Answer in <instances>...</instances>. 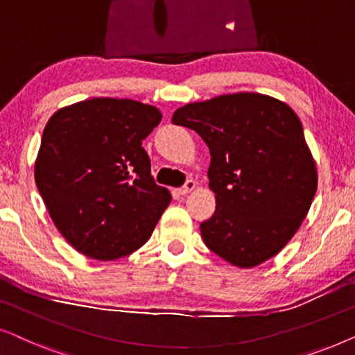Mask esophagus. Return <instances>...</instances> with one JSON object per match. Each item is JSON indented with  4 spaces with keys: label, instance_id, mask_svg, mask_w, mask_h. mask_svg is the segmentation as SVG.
<instances>
[{
    "label": "esophagus",
    "instance_id": "esophagus-1",
    "mask_svg": "<svg viewBox=\"0 0 355 355\" xmlns=\"http://www.w3.org/2000/svg\"><path fill=\"white\" fill-rule=\"evenodd\" d=\"M193 189H196V182H193V181H187L186 186L179 189L178 192H179V196H187V193H191V192L193 191Z\"/></svg>",
    "mask_w": 355,
    "mask_h": 355
}]
</instances>
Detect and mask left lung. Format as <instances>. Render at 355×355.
<instances>
[{
	"label": "left lung",
	"mask_w": 355,
	"mask_h": 355,
	"mask_svg": "<svg viewBox=\"0 0 355 355\" xmlns=\"http://www.w3.org/2000/svg\"><path fill=\"white\" fill-rule=\"evenodd\" d=\"M173 124L210 148L216 210L200 225L203 242L223 260L254 268L293 239L317 192V166L299 116L273 96L239 92L184 105Z\"/></svg>",
	"instance_id": "8db88e82"
}]
</instances>
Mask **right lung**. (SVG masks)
I'll use <instances>...</instances> for the list:
<instances>
[{
  "mask_svg": "<svg viewBox=\"0 0 355 355\" xmlns=\"http://www.w3.org/2000/svg\"><path fill=\"white\" fill-rule=\"evenodd\" d=\"M162 113L130 98H90L51 116L35 159V184L53 223L95 260L132 254L171 202L155 184L142 140Z\"/></svg>",
  "mask_w": 355,
  "mask_h": 355,
  "instance_id": "1",
  "label": "right lung"
}]
</instances>
